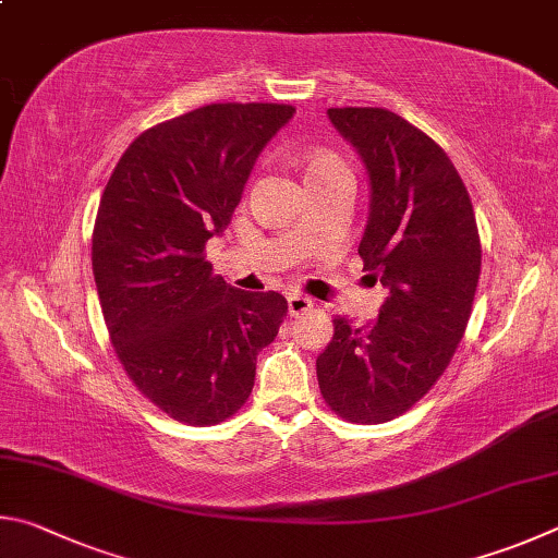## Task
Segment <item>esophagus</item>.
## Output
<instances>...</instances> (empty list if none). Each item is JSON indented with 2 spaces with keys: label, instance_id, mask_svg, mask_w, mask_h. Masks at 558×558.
Segmentation results:
<instances>
[{
  "label": "esophagus",
  "instance_id": "obj_1",
  "mask_svg": "<svg viewBox=\"0 0 558 558\" xmlns=\"http://www.w3.org/2000/svg\"><path fill=\"white\" fill-rule=\"evenodd\" d=\"M287 301H289V314L291 316H304L306 311L314 308V301H311L304 294H289Z\"/></svg>",
  "mask_w": 558,
  "mask_h": 558
}]
</instances>
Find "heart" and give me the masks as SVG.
I'll list each match as a JSON object with an SVG mask.
<instances>
[{"instance_id": "1", "label": "heart", "mask_w": 558, "mask_h": 558, "mask_svg": "<svg viewBox=\"0 0 558 558\" xmlns=\"http://www.w3.org/2000/svg\"><path fill=\"white\" fill-rule=\"evenodd\" d=\"M345 169V163L338 159V156L333 154H318L314 161L308 163L306 169V179H314V175H324V173H330V171H340Z\"/></svg>"}]
</instances>
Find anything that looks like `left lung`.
<instances>
[{"label":"left lung","instance_id":"1","mask_svg":"<svg viewBox=\"0 0 558 558\" xmlns=\"http://www.w3.org/2000/svg\"><path fill=\"white\" fill-rule=\"evenodd\" d=\"M328 120L365 163L369 215L357 252L387 299L373 324L333 318L318 387L348 422L383 424L451 363L481 277V238L471 195L432 136L383 107H333Z\"/></svg>","mask_w":558,"mask_h":558}]
</instances>
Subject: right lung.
Instances as JSON below:
<instances>
[{"label": "right lung", "mask_w": 558, "mask_h": 558, "mask_svg": "<svg viewBox=\"0 0 558 558\" xmlns=\"http://www.w3.org/2000/svg\"><path fill=\"white\" fill-rule=\"evenodd\" d=\"M291 105L222 102L146 130L117 161L97 208L93 274L117 357L140 392L181 424L232 416L287 299L215 277L222 234L264 146Z\"/></svg>", "instance_id": "right-lung-1"}]
</instances>
